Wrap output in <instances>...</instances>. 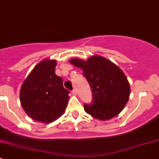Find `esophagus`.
Returning <instances> with one entry per match:
<instances>
[{
  "mask_svg": "<svg viewBox=\"0 0 159 159\" xmlns=\"http://www.w3.org/2000/svg\"><path fill=\"white\" fill-rule=\"evenodd\" d=\"M71 94H74V95H77V91L75 89H73L71 91Z\"/></svg>",
  "mask_w": 159,
  "mask_h": 159,
  "instance_id": "1",
  "label": "esophagus"
}]
</instances>
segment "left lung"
<instances>
[{
  "instance_id": "left-lung-1",
  "label": "left lung",
  "mask_w": 159,
  "mask_h": 159,
  "mask_svg": "<svg viewBox=\"0 0 159 159\" xmlns=\"http://www.w3.org/2000/svg\"><path fill=\"white\" fill-rule=\"evenodd\" d=\"M70 62L81 68L92 92V102L84 104V111L102 121L118 115L130 95L129 83L122 70L108 59L97 55L86 61L74 58Z\"/></svg>"
}]
</instances>
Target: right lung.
Masks as SVG:
<instances>
[{
	"mask_svg": "<svg viewBox=\"0 0 159 159\" xmlns=\"http://www.w3.org/2000/svg\"><path fill=\"white\" fill-rule=\"evenodd\" d=\"M54 60H44L34 68L23 83L20 101L32 119L51 123L61 116L68 105L70 91L55 74Z\"/></svg>",
	"mask_w": 159,
	"mask_h": 159,
	"instance_id": "add662e5",
	"label": "right lung"
}]
</instances>
